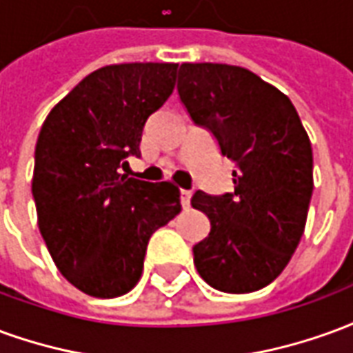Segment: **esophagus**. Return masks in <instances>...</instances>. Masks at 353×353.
Returning a JSON list of instances; mask_svg holds the SVG:
<instances>
[{
	"label": "esophagus",
	"mask_w": 353,
	"mask_h": 353,
	"mask_svg": "<svg viewBox=\"0 0 353 353\" xmlns=\"http://www.w3.org/2000/svg\"><path fill=\"white\" fill-rule=\"evenodd\" d=\"M191 196H192V192H191V191H187V189H181V191H179V199H181V206H183V208H189V204H191Z\"/></svg>",
	"instance_id": "esophagus-1"
}]
</instances>
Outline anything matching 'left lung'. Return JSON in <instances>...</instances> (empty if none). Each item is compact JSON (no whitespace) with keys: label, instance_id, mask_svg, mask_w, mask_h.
Returning a JSON list of instances; mask_svg holds the SVG:
<instances>
[{"label":"left lung","instance_id":"8db88e82","mask_svg":"<svg viewBox=\"0 0 353 353\" xmlns=\"http://www.w3.org/2000/svg\"><path fill=\"white\" fill-rule=\"evenodd\" d=\"M177 92L236 166L232 192L192 194L212 225L192 248L194 266L219 291H257L280 276L304 232L314 189L308 134L288 96L245 68L181 64Z\"/></svg>","mask_w":353,"mask_h":353}]
</instances>
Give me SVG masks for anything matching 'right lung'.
I'll return each instance as SVG.
<instances>
[{
	"mask_svg": "<svg viewBox=\"0 0 353 353\" xmlns=\"http://www.w3.org/2000/svg\"><path fill=\"white\" fill-rule=\"evenodd\" d=\"M177 64L96 70L52 108L37 138L32 194L50 257L72 285L100 299L141 278L154 230L181 212L170 181L121 174L139 157L145 121L176 85Z\"/></svg>",
	"mask_w": 353,
	"mask_h": 353,
	"instance_id": "right-lung-1",
	"label": "right lung"
}]
</instances>
